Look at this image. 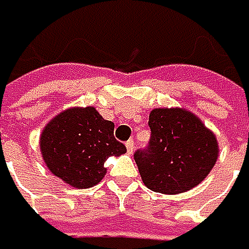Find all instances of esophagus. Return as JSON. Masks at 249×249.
<instances>
[{
  "label": "esophagus",
  "instance_id": "34e87169",
  "mask_svg": "<svg viewBox=\"0 0 249 249\" xmlns=\"http://www.w3.org/2000/svg\"><path fill=\"white\" fill-rule=\"evenodd\" d=\"M125 147H127V152H128L130 155L133 153V150H135V144H133V141H131V139H130V141H127Z\"/></svg>",
  "mask_w": 249,
  "mask_h": 249
}]
</instances>
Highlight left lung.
<instances>
[{
  "label": "left lung",
  "mask_w": 249,
  "mask_h": 249,
  "mask_svg": "<svg viewBox=\"0 0 249 249\" xmlns=\"http://www.w3.org/2000/svg\"><path fill=\"white\" fill-rule=\"evenodd\" d=\"M147 150L135 153L142 183L153 192L175 195L198 186L218 158L214 131L186 108H153Z\"/></svg>",
  "instance_id": "obj_1"
}]
</instances>
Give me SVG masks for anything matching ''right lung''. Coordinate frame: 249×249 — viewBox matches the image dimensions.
Segmentation results:
<instances>
[{
  "label": "right lung",
  "instance_id": "obj_1",
  "mask_svg": "<svg viewBox=\"0 0 249 249\" xmlns=\"http://www.w3.org/2000/svg\"><path fill=\"white\" fill-rule=\"evenodd\" d=\"M114 124L94 107H71L54 116L40 135V152L52 175L75 189L102 181L105 161L121 156L125 145L114 139Z\"/></svg>",
  "mask_w": 249,
  "mask_h": 249
}]
</instances>
